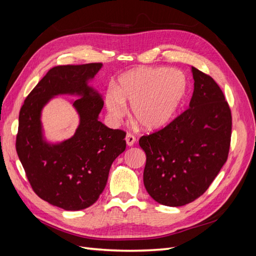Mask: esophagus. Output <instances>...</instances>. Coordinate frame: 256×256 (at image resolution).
<instances>
[{"label": "esophagus", "mask_w": 256, "mask_h": 256, "mask_svg": "<svg viewBox=\"0 0 256 256\" xmlns=\"http://www.w3.org/2000/svg\"><path fill=\"white\" fill-rule=\"evenodd\" d=\"M136 138H134V134H128L126 136V143H127L128 146L134 145V144H136Z\"/></svg>", "instance_id": "esophagus-1"}]
</instances>
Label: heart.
<instances>
[{
  "instance_id": "obj_1",
  "label": "heart",
  "mask_w": 256,
  "mask_h": 256,
  "mask_svg": "<svg viewBox=\"0 0 256 256\" xmlns=\"http://www.w3.org/2000/svg\"><path fill=\"white\" fill-rule=\"evenodd\" d=\"M187 90L182 72L166 67H138L120 76L118 90L106 92V106L113 118L118 120L131 106L136 122L148 131L159 130L172 120Z\"/></svg>"
}]
</instances>
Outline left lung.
Instances as JSON below:
<instances>
[{"label":"left lung","instance_id":"1","mask_svg":"<svg viewBox=\"0 0 256 256\" xmlns=\"http://www.w3.org/2000/svg\"><path fill=\"white\" fill-rule=\"evenodd\" d=\"M194 90L189 109L138 144L146 154L143 182L156 202L178 207L208 189L228 156L232 114L216 81L191 67Z\"/></svg>","mask_w":256,"mask_h":256}]
</instances>
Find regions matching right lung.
Here are the masks:
<instances>
[{
  "label": "right lung",
  "mask_w": 256,
  "mask_h": 256,
  "mask_svg": "<svg viewBox=\"0 0 256 256\" xmlns=\"http://www.w3.org/2000/svg\"><path fill=\"white\" fill-rule=\"evenodd\" d=\"M102 63L51 68L30 92L20 114L16 150L36 194L65 210H81L102 194L113 161L126 150V132L98 120L104 99L88 85ZM58 94L80 96L73 103L80 122L60 144L44 140L42 108Z\"/></svg>",
  "instance_id": "add662e5"
}]
</instances>
